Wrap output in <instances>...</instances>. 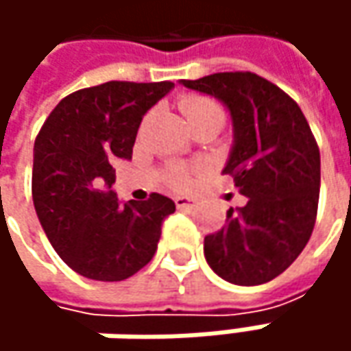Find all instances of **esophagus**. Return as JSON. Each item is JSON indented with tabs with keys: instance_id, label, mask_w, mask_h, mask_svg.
Segmentation results:
<instances>
[{
	"instance_id": "esophagus-1",
	"label": "esophagus",
	"mask_w": 351,
	"mask_h": 351,
	"mask_svg": "<svg viewBox=\"0 0 351 351\" xmlns=\"http://www.w3.org/2000/svg\"><path fill=\"white\" fill-rule=\"evenodd\" d=\"M173 201H176V207L178 209H193L195 207L193 199H189V197H176Z\"/></svg>"
}]
</instances>
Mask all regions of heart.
I'll return each instance as SVG.
<instances>
[{
  "label": "heart",
  "instance_id": "b5f03b06",
  "mask_svg": "<svg viewBox=\"0 0 351 351\" xmlns=\"http://www.w3.org/2000/svg\"><path fill=\"white\" fill-rule=\"evenodd\" d=\"M180 109L183 111L185 119L189 121V125H193L195 121L209 115H223L221 105L210 99L207 95H199V93H187L180 99ZM169 180L176 187H189L191 185V169L187 168H173L169 173Z\"/></svg>",
  "mask_w": 351,
  "mask_h": 351
}]
</instances>
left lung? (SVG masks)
Masks as SVG:
<instances>
[{
	"label": "left lung",
	"instance_id": "1",
	"mask_svg": "<svg viewBox=\"0 0 351 351\" xmlns=\"http://www.w3.org/2000/svg\"><path fill=\"white\" fill-rule=\"evenodd\" d=\"M228 107L234 146L223 173L246 195L226 223L205 236L210 269L234 285H262L299 258L313 234L320 193V152L301 107L254 72L182 80Z\"/></svg>",
	"mask_w": 351,
	"mask_h": 351
}]
</instances>
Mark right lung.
<instances>
[{
	"label": "right lung",
	"instance_id": "right-lung-1",
	"mask_svg": "<svg viewBox=\"0 0 351 351\" xmlns=\"http://www.w3.org/2000/svg\"><path fill=\"white\" fill-rule=\"evenodd\" d=\"M171 82H107L66 95L40 127L33 152V203L56 254L75 274L123 281L154 258L162 223L176 210L166 195L121 203L117 158H132L146 111Z\"/></svg>",
	"mask_w": 351,
	"mask_h": 351
}]
</instances>
